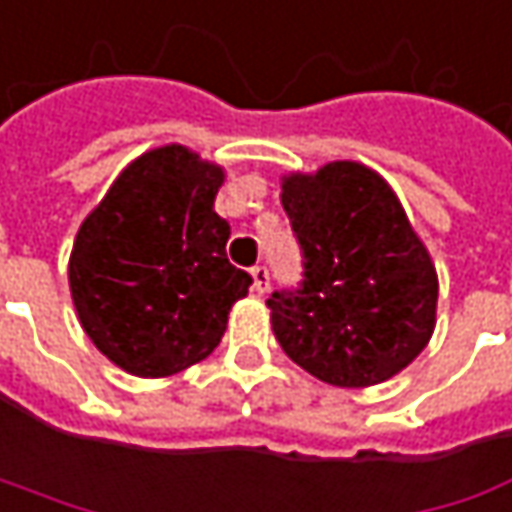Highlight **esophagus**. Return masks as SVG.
Returning <instances> with one entry per match:
<instances>
[{"instance_id":"34e87169","label":"esophagus","mask_w":512,"mask_h":512,"mask_svg":"<svg viewBox=\"0 0 512 512\" xmlns=\"http://www.w3.org/2000/svg\"><path fill=\"white\" fill-rule=\"evenodd\" d=\"M252 289L257 295H266L269 292V269L266 266H255L252 269Z\"/></svg>"}]
</instances>
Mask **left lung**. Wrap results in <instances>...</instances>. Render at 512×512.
I'll list each match as a JSON object with an SVG mask.
<instances>
[{
	"label": "left lung",
	"mask_w": 512,
	"mask_h": 512,
	"mask_svg": "<svg viewBox=\"0 0 512 512\" xmlns=\"http://www.w3.org/2000/svg\"><path fill=\"white\" fill-rule=\"evenodd\" d=\"M303 249V286L275 292L283 352L332 387H375L421 355L435 329L438 275L398 194L364 163L280 177Z\"/></svg>",
	"instance_id": "obj_1"
}]
</instances>
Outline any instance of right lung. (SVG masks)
Returning a JSON list of instances; mask_svg holds the SVG:
<instances>
[{
  "label": "right lung",
  "instance_id": "obj_1",
  "mask_svg": "<svg viewBox=\"0 0 512 512\" xmlns=\"http://www.w3.org/2000/svg\"><path fill=\"white\" fill-rule=\"evenodd\" d=\"M223 166L186 145L148 148L82 220L68 260L77 318L102 355L137 378L209 358L252 278L226 257L214 212Z\"/></svg>",
  "mask_w": 512,
  "mask_h": 512
}]
</instances>
